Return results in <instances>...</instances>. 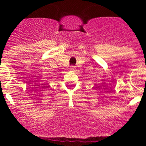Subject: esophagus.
<instances>
[{"mask_svg":"<svg viewBox=\"0 0 146 146\" xmlns=\"http://www.w3.org/2000/svg\"><path fill=\"white\" fill-rule=\"evenodd\" d=\"M70 69V70H74V66H71L70 69Z\"/></svg>","mask_w":146,"mask_h":146,"instance_id":"34e87169","label":"esophagus"}]
</instances>
